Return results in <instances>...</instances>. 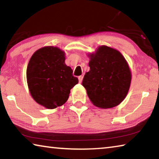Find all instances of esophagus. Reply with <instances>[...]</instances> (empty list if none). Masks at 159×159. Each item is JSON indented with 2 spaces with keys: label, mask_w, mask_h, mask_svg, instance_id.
<instances>
[{
  "label": "esophagus",
  "mask_w": 159,
  "mask_h": 159,
  "mask_svg": "<svg viewBox=\"0 0 159 159\" xmlns=\"http://www.w3.org/2000/svg\"><path fill=\"white\" fill-rule=\"evenodd\" d=\"M83 79V76H79V82H80V83H81V82H82Z\"/></svg>",
  "instance_id": "1"
}]
</instances>
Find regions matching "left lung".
I'll list each match as a JSON object with an SVG mask.
<instances>
[{
    "label": "left lung",
    "mask_w": 159,
    "mask_h": 159,
    "mask_svg": "<svg viewBox=\"0 0 159 159\" xmlns=\"http://www.w3.org/2000/svg\"><path fill=\"white\" fill-rule=\"evenodd\" d=\"M89 66L82 85L90 101L103 109L118 105L127 95L131 81L125 59L118 50L102 45L90 55Z\"/></svg>",
    "instance_id": "obj_1"
}]
</instances>
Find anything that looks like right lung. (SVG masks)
<instances>
[{"label": "right lung", "mask_w": 159, "mask_h": 159, "mask_svg": "<svg viewBox=\"0 0 159 159\" xmlns=\"http://www.w3.org/2000/svg\"><path fill=\"white\" fill-rule=\"evenodd\" d=\"M64 52L52 46L35 52L26 70V79L34 100L48 109L62 105L70 90L79 83L71 67L64 63Z\"/></svg>", "instance_id": "right-lung-1"}]
</instances>
